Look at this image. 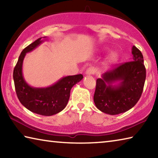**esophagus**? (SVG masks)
<instances>
[{"instance_id":"1","label":"esophagus","mask_w":158,"mask_h":158,"mask_svg":"<svg viewBox=\"0 0 158 158\" xmlns=\"http://www.w3.org/2000/svg\"><path fill=\"white\" fill-rule=\"evenodd\" d=\"M94 73H95L94 68H89L87 69L86 71H85V74H86L87 76L88 75H91V74H94Z\"/></svg>"}]
</instances>
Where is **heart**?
<instances>
[{
  "instance_id": "heart-1",
  "label": "heart",
  "mask_w": 158,
  "mask_h": 158,
  "mask_svg": "<svg viewBox=\"0 0 158 158\" xmlns=\"http://www.w3.org/2000/svg\"><path fill=\"white\" fill-rule=\"evenodd\" d=\"M119 59V56L116 52H112L109 53L108 56L105 59V65H111L116 63Z\"/></svg>"
}]
</instances>
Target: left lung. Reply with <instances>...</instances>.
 <instances>
[{
	"label": "left lung",
	"mask_w": 158,
	"mask_h": 158,
	"mask_svg": "<svg viewBox=\"0 0 158 158\" xmlns=\"http://www.w3.org/2000/svg\"><path fill=\"white\" fill-rule=\"evenodd\" d=\"M132 58L102 74L96 81L93 97L99 110L117 115L132 109L141 98L146 80V68L141 52L132 48Z\"/></svg>",
	"instance_id": "obj_1"
}]
</instances>
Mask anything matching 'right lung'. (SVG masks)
I'll return each mask as SVG.
<instances>
[{
	"mask_svg": "<svg viewBox=\"0 0 158 158\" xmlns=\"http://www.w3.org/2000/svg\"><path fill=\"white\" fill-rule=\"evenodd\" d=\"M47 40V37H43V39L40 37L21 52L13 72V79L16 93L22 105L35 114L49 116L59 113L65 109L72 88L82 80L84 77L81 74L64 77L55 84L44 88L33 87L27 84L22 72L26 54Z\"/></svg>",
	"mask_w": 158,
	"mask_h": 158,
	"instance_id": "1",
	"label": "right lung"
}]
</instances>
